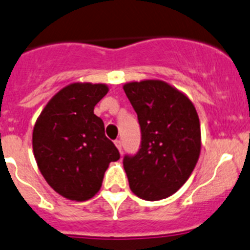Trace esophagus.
Segmentation results:
<instances>
[{
  "instance_id": "1",
  "label": "esophagus",
  "mask_w": 250,
  "mask_h": 250,
  "mask_svg": "<svg viewBox=\"0 0 250 250\" xmlns=\"http://www.w3.org/2000/svg\"><path fill=\"white\" fill-rule=\"evenodd\" d=\"M114 146H117V149L120 150V153L122 154V142H121L120 139H117V141H114Z\"/></svg>"
}]
</instances>
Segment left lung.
<instances>
[{
  "mask_svg": "<svg viewBox=\"0 0 250 250\" xmlns=\"http://www.w3.org/2000/svg\"><path fill=\"white\" fill-rule=\"evenodd\" d=\"M138 114L141 149L123 159L129 188L146 201L175 193L190 178L201 151L199 114L191 100L162 80L123 85Z\"/></svg>",
  "mask_w": 250,
  "mask_h": 250,
  "instance_id": "left-lung-1",
  "label": "left lung"
}]
</instances>
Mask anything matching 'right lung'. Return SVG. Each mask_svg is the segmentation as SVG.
I'll use <instances>...</instances> for the list:
<instances>
[{
    "label": "right lung",
    "instance_id": "add662e5",
    "mask_svg": "<svg viewBox=\"0 0 250 250\" xmlns=\"http://www.w3.org/2000/svg\"><path fill=\"white\" fill-rule=\"evenodd\" d=\"M108 92L106 83H74L49 100L33 128L37 165L50 188L71 201L100 191L104 171L120 159L93 108Z\"/></svg>",
    "mask_w": 250,
    "mask_h": 250
}]
</instances>
